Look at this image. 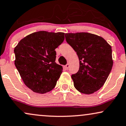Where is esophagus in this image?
Listing matches in <instances>:
<instances>
[{"mask_svg":"<svg viewBox=\"0 0 126 126\" xmlns=\"http://www.w3.org/2000/svg\"><path fill=\"white\" fill-rule=\"evenodd\" d=\"M69 66H70V64H67L66 66H64V67H65V68H66V70H67L68 68H69Z\"/></svg>","mask_w":126,"mask_h":126,"instance_id":"obj_1","label":"esophagus"}]
</instances>
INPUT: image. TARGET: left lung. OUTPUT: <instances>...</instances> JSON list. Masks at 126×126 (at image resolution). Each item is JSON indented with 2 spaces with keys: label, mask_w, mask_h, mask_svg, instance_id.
<instances>
[{
  "label": "left lung",
  "mask_w": 126,
  "mask_h": 126,
  "mask_svg": "<svg viewBox=\"0 0 126 126\" xmlns=\"http://www.w3.org/2000/svg\"><path fill=\"white\" fill-rule=\"evenodd\" d=\"M65 37L79 60L78 71L71 75L74 86L82 93H94L103 86L112 70L111 46L103 37L89 33H66Z\"/></svg>",
  "instance_id": "8db88e82"
}]
</instances>
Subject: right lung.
Wrapping results in <instances>:
<instances>
[{"mask_svg": "<svg viewBox=\"0 0 126 126\" xmlns=\"http://www.w3.org/2000/svg\"><path fill=\"white\" fill-rule=\"evenodd\" d=\"M64 40V33L40 31L28 35L15 47V66L33 92L44 94L56 86L63 67L55 62V49Z\"/></svg>", "mask_w": 126, "mask_h": 126, "instance_id": "add662e5", "label": "right lung"}]
</instances>
